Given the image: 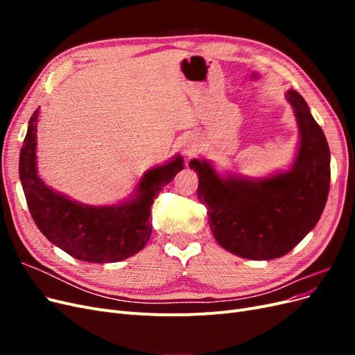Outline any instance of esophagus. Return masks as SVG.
<instances>
[{
    "mask_svg": "<svg viewBox=\"0 0 355 355\" xmlns=\"http://www.w3.org/2000/svg\"><path fill=\"white\" fill-rule=\"evenodd\" d=\"M179 148H180V151L184 153L185 155H192V154H196L197 148H198V144H197V141H196L194 137L187 136V137H184L179 142Z\"/></svg>",
    "mask_w": 355,
    "mask_h": 355,
    "instance_id": "esophagus-1",
    "label": "esophagus"
}]
</instances>
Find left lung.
Instances as JSON below:
<instances>
[{
    "mask_svg": "<svg viewBox=\"0 0 355 355\" xmlns=\"http://www.w3.org/2000/svg\"><path fill=\"white\" fill-rule=\"evenodd\" d=\"M300 132L293 167L261 180L222 179L206 161L191 159L198 173L197 197L207 207L216 241L228 252L254 261L282 257L304 240L324 210L330 188V151L326 136L295 90Z\"/></svg>",
    "mask_w": 355,
    "mask_h": 355,
    "instance_id": "1",
    "label": "left lung"
}]
</instances>
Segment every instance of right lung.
Wrapping results in <instances>:
<instances>
[{
    "instance_id": "right-lung-1",
    "label": "right lung",
    "mask_w": 355,
    "mask_h": 355,
    "mask_svg": "<svg viewBox=\"0 0 355 355\" xmlns=\"http://www.w3.org/2000/svg\"><path fill=\"white\" fill-rule=\"evenodd\" d=\"M37 110L29 118L20 149L19 176L31 216L47 240L84 262L111 263L141 252L151 237V206L158 192L184 168L178 155L149 170L139 182V197L118 206H83L51 191L37 175Z\"/></svg>"
}]
</instances>
